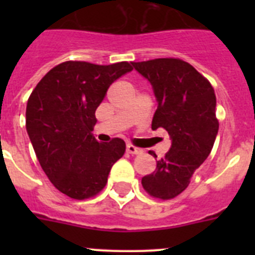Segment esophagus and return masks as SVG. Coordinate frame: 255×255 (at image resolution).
Masks as SVG:
<instances>
[{"instance_id":"1","label":"esophagus","mask_w":255,"mask_h":255,"mask_svg":"<svg viewBox=\"0 0 255 255\" xmlns=\"http://www.w3.org/2000/svg\"><path fill=\"white\" fill-rule=\"evenodd\" d=\"M126 152L130 153V154H140L141 149L140 148H136L135 145H132V144H128V145H126Z\"/></svg>"}]
</instances>
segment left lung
<instances>
[{"label": "left lung", "instance_id": "1", "mask_svg": "<svg viewBox=\"0 0 255 255\" xmlns=\"http://www.w3.org/2000/svg\"><path fill=\"white\" fill-rule=\"evenodd\" d=\"M132 66L149 80L158 102L152 129L163 128L172 140L154 172L141 179V185L150 197L172 199L188 188L194 171L213 148L218 132L215 89L180 58H154L132 62Z\"/></svg>", "mask_w": 255, "mask_h": 255}]
</instances>
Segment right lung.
Returning <instances> with one entry per match:
<instances>
[{
    "label": "right lung",
    "instance_id": "obj_1",
    "mask_svg": "<svg viewBox=\"0 0 255 255\" xmlns=\"http://www.w3.org/2000/svg\"><path fill=\"white\" fill-rule=\"evenodd\" d=\"M131 70L126 61H66L49 70L31 92L26 131L49 181L67 197L83 200L98 194L125 153L123 139L98 143L92 131L110 85Z\"/></svg>",
    "mask_w": 255,
    "mask_h": 255
}]
</instances>
